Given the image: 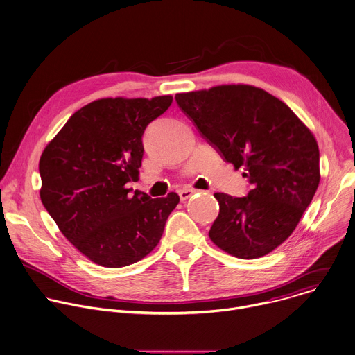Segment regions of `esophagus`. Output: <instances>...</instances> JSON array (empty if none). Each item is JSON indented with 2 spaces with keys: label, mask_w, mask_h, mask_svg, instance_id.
<instances>
[{
  "label": "esophagus",
  "mask_w": 355,
  "mask_h": 355,
  "mask_svg": "<svg viewBox=\"0 0 355 355\" xmlns=\"http://www.w3.org/2000/svg\"><path fill=\"white\" fill-rule=\"evenodd\" d=\"M196 192H198L196 189H189V188H188V189H182V191H180V192H178V195H180V199L184 202V200L189 199V198H191L193 193H196Z\"/></svg>",
  "instance_id": "esophagus-1"
}]
</instances>
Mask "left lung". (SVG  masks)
Wrapping results in <instances>:
<instances>
[{
  "instance_id": "obj_1",
  "label": "left lung",
  "mask_w": 355,
  "mask_h": 355,
  "mask_svg": "<svg viewBox=\"0 0 355 355\" xmlns=\"http://www.w3.org/2000/svg\"><path fill=\"white\" fill-rule=\"evenodd\" d=\"M200 135L252 185L246 196L214 193L220 213L209 236L224 252L257 259L285 242L320 184V149L292 109L252 85L177 94Z\"/></svg>"
}]
</instances>
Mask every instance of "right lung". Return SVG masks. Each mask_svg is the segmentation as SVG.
I'll use <instances>...</instances> for the list:
<instances>
[{
  "label": "right lung",
  "mask_w": 355,
  "mask_h": 355,
  "mask_svg": "<svg viewBox=\"0 0 355 355\" xmlns=\"http://www.w3.org/2000/svg\"><path fill=\"white\" fill-rule=\"evenodd\" d=\"M173 96L106 98L77 110L44 149L41 202L66 239L98 266L134 264L159 243L175 192L152 199L138 180L142 137Z\"/></svg>",
  "instance_id": "1"
}]
</instances>
